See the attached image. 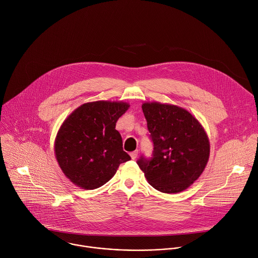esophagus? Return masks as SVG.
Masks as SVG:
<instances>
[{"instance_id": "34e87169", "label": "esophagus", "mask_w": 258, "mask_h": 258, "mask_svg": "<svg viewBox=\"0 0 258 258\" xmlns=\"http://www.w3.org/2000/svg\"><path fill=\"white\" fill-rule=\"evenodd\" d=\"M138 150H136V151H133L130 155H131V157H132V159H136L137 157H138Z\"/></svg>"}]
</instances>
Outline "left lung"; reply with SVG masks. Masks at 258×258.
Wrapping results in <instances>:
<instances>
[{
    "instance_id": "obj_1",
    "label": "left lung",
    "mask_w": 258,
    "mask_h": 258,
    "mask_svg": "<svg viewBox=\"0 0 258 258\" xmlns=\"http://www.w3.org/2000/svg\"><path fill=\"white\" fill-rule=\"evenodd\" d=\"M152 156L137 163L156 190L172 194L186 190L203 172L209 158V141L199 121L173 105L144 103Z\"/></svg>"
}]
</instances>
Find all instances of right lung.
I'll return each instance as SVG.
<instances>
[{
    "mask_svg": "<svg viewBox=\"0 0 258 258\" xmlns=\"http://www.w3.org/2000/svg\"><path fill=\"white\" fill-rule=\"evenodd\" d=\"M128 104L97 101L76 109L61 125L55 153L64 174L86 190L97 189L111 178L119 164L131 160L115 130Z\"/></svg>",
    "mask_w": 258,
    "mask_h": 258,
    "instance_id": "obj_1",
    "label": "right lung"
}]
</instances>
